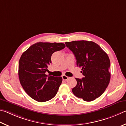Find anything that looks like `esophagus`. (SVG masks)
Wrapping results in <instances>:
<instances>
[{
    "label": "esophagus",
    "instance_id": "1",
    "mask_svg": "<svg viewBox=\"0 0 126 126\" xmlns=\"http://www.w3.org/2000/svg\"><path fill=\"white\" fill-rule=\"evenodd\" d=\"M62 78H63V80H65V81H66L67 80H68V79H69V77L68 76H66V75H63V76H62Z\"/></svg>",
    "mask_w": 126,
    "mask_h": 126
}]
</instances>
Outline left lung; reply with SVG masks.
I'll return each mask as SVG.
<instances>
[{"instance_id":"left-lung-1","label":"left lung","mask_w":126,"mask_h":126,"mask_svg":"<svg viewBox=\"0 0 126 126\" xmlns=\"http://www.w3.org/2000/svg\"><path fill=\"white\" fill-rule=\"evenodd\" d=\"M66 45L74 53L77 66L81 67L84 76L76 78L77 85L73 94L85 101H92L105 92L111 78L110 61L107 54L98 44L85 40L66 42Z\"/></svg>"}]
</instances>
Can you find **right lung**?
<instances>
[{"mask_svg":"<svg viewBox=\"0 0 126 126\" xmlns=\"http://www.w3.org/2000/svg\"><path fill=\"white\" fill-rule=\"evenodd\" d=\"M63 43L39 42L23 53L19 62L20 82L29 96L40 102L56 95L63 79L46 75L54 52L65 48Z\"/></svg>","mask_w":126,"mask_h":126,"instance_id":"obj_1","label":"right lung"}]
</instances>
